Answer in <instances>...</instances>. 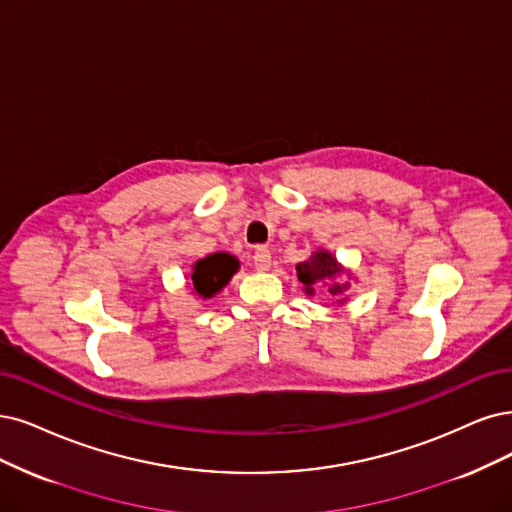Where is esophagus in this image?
<instances>
[{"label": "esophagus", "instance_id": "34e87169", "mask_svg": "<svg viewBox=\"0 0 512 512\" xmlns=\"http://www.w3.org/2000/svg\"><path fill=\"white\" fill-rule=\"evenodd\" d=\"M253 263L257 270H268L272 266V253L266 249V246H257L253 253Z\"/></svg>", "mask_w": 512, "mask_h": 512}]
</instances>
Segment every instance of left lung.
<instances>
[{
    "mask_svg": "<svg viewBox=\"0 0 512 512\" xmlns=\"http://www.w3.org/2000/svg\"><path fill=\"white\" fill-rule=\"evenodd\" d=\"M342 272L344 270L337 266L335 257L327 251L314 253L308 261L299 263L297 266V278L308 293H312L314 287L320 285V282H325V285H329V293L333 297H342L348 291V282H339V278H337ZM337 301L342 304L344 299H337Z\"/></svg>",
    "mask_w": 512,
    "mask_h": 512,
    "instance_id": "obj_1",
    "label": "left lung"
}]
</instances>
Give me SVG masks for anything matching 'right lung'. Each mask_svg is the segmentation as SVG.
<instances>
[{
    "instance_id": "add662e5",
    "label": "right lung",
    "mask_w": 512,
    "mask_h": 512,
    "mask_svg": "<svg viewBox=\"0 0 512 512\" xmlns=\"http://www.w3.org/2000/svg\"><path fill=\"white\" fill-rule=\"evenodd\" d=\"M236 270H238V261L227 253L208 255L194 266V272H192L194 291L200 297H213L217 291H221L227 285V280L234 276Z\"/></svg>"
}]
</instances>
